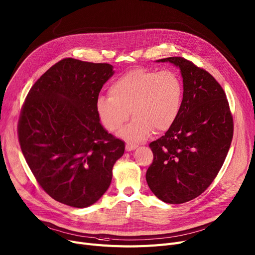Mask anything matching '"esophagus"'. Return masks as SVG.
Returning a JSON list of instances; mask_svg holds the SVG:
<instances>
[{
    "label": "esophagus",
    "instance_id": "34e87169",
    "mask_svg": "<svg viewBox=\"0 0 255 255\" xmlns=\"http://www.w3.org/2000/svg\"><path fill=\"white\" fill-rule=\"evenodd\" d=\"M138 146L137 145H134V144H127L126 145V150L127 151H132V150H134V149H136Z\"/></svg>",
    "mask_w": 255,
    "mask_h": 255
}]
</instances>
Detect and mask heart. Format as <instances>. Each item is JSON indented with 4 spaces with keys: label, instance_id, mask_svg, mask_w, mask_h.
<instances>
[{
    "label": "heart",
    "instance_id": "obj_1",
    "mask_svg": "<svg viewBox=\"0 0 255 255\" xmlns=\"http://www.w3.org/2000/svg\"><path fill=\"white\" fill-rule=\"evenodd\" d=\"M110 96L97 99V112L107 130L121 129L128 141H142L152 131L170 129L179 117L183 104V83L171 70L155 71L136 68L118 76L109 87Z\"/></svg>",
    "mask_w": 255,
    "mask_h": 255
}]
</instances>
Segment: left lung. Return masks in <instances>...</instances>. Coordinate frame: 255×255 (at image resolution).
Segmentation results:
<instances>
[{
	"instance_id": "1",
	"label": "left lung",
	"mask_w": 255,
	"mask_h": 255,
	"mask_svg": "<svg viewBox=\"0 0 255 255\" xmlns=\"http://www.w3.org/2000/svg\"><path fill=\"white\" fill-rule=\"evenodd\" d=\"M181 72V112L164 136L149 144L153 161L146 181L160 201L181 204L199 197L210 185L226 159L234 123L229 102L211 74L183 57H167Z\"/></svg>"
}]
</instances>
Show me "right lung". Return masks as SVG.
<instances>
[{"instance_id":"add662e5","label":"right lung","mask_w":255,"mask_h":255,"mask_svg":"<svg viewBox=\"0 0 255 255\" xmlns=\"http://www.w3.org/2000/svg\"><path fill=\"white\" fill-rule=\"evenodd\" d=\"M114 74L109 64L65 58L29 89L18 122L21 151L41 187L75 208L98 202L125 153L100 123L97 99Z\"/></svg>"}]
</instances>
